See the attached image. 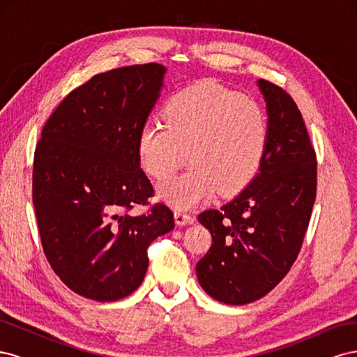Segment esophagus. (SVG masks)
Instances as JSON below:
<instances>
[{
  "instance_id": "esophagus-1",
  "label": "esophagus",
  "mask_w": 357,
  "mask_h": 357,
  "mask_svg": "<svg viewBox=\"0 0 357 357\" xmlns=\"http://www.w3.org/2000/svg\"><path fill=\"white\" fill-rule=\"evenodd\" d=\"M174 220H176V225H178V226H185V225H192L193 223L192 215L185 213V211H176L174 213Z\"/></svg>"
}]
</instances>
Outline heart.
I'll use <instances>...</instances> for the list:
<instances>
[{"label": "heart", "mask_w": 357, "mask_h": 357, "mask_svg": "<svg viewBox=\"0 0 357 357\" xmlns=\"http://www.w3.org/2000/svg\"><path fill=\"white\" fill-rule=\"evenodd\" d=\"M164 119L139 129L137 153L150 177L167 180L186 160L192 167L158 188V197L188 210L215 192L232 195L262 165L269 122L262 105L213 82H201L168 100Z\"/></svg>", "instance_id": "1"}]
</instances>
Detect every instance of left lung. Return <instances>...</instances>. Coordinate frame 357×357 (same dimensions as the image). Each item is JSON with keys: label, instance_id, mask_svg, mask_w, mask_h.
<instances>
[{"label": "left lung", "instance_id": "obj_1", "mask_svg": "<svg viewBox=\"0 0 357 357\" xmlns=\"http://www.w3.org/2000/svg\"><path fill=\"white\" fill-rule=\"evenodd\" d=\"M266 104L269 139L262 165L219 210L198 215L213 244L197 264L205 294L244 305L271 291L296 261L316 199L317 164L301 112L290 95L256 82Z\"/></svg>", "mask_w": 357, "mask_h": 357}]
</instances>
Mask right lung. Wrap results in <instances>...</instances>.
I'll list each match as a JSON object with an SVG mask.
<instances>
[{"instance_id":"obj_1","label":"right lung","mask_w":357,"mask_h":357,"mask_svg":"<svg viewBox=\"0 0 357 357\" xmlns=\"http://www.w3.org/2000/svg\"><path fill=\"white\" fill-rule=\"evenodd\" d=\"M165 73L144 63L96 74L66 96L41 131L32 202L43 250L80 296L113 302L131 295L144 280L149 244L174 229L164 204L143 215L126 213L153 195L137 139Z\"/></svg>"}]
</instances>
